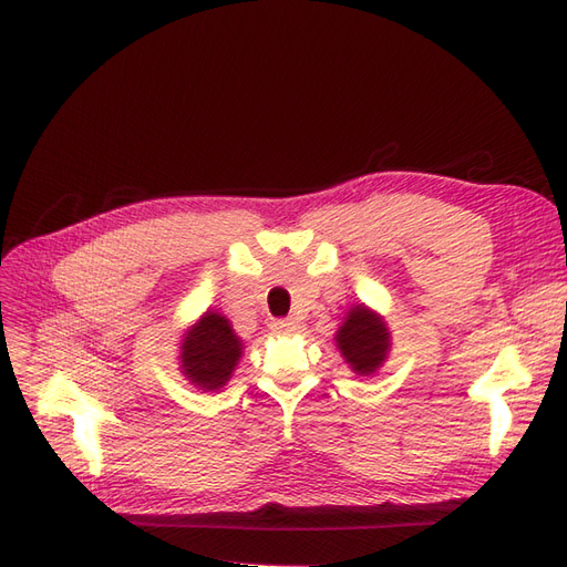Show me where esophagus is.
<instances>
[{
	"mask_svg": "<svg viewBox=\"0 0 567 567\" xmlns=\"http://www.w3.org/2000/svg\"><path fill=\"white\" fill-rule=\"evenodd\" d=\"M271 331H277V333L296 331V319H274L271 321Z\"/></svg>",
	"mask_w": 567,
	"mask_h": 567,
	"instance_id": "34e87169",
	"label": "esophagus"
}]
</instances>
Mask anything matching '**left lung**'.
<instances>
[{
    "instance_id": "obj_1",
    "label": "left lung",
    "mask_w": 567,
    "mask_h": 567,
    "mask_svg": "<svg viewBox=\"0 0 567 567\" xmlns=\"http://www.w3.org/2000/svg\"><path fill=\"white\" fill-rule=\"evenodd\" d=\"M336 346L354 373L371 375L383 367L392 342L383 317L354 305L336 333Z\"/></svg>"
}]
</instances>
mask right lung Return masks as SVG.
<instances>
[{
    "mask_svg": "<svg viewBox=\"0 0 567 567\" xmlns=\"http://www.w3.org/2000/svg\"><path fill=\"white\" fill-rule=\"evenodd\" d=\"M241 350L244 342L234 333L229 319L208 310L184 333L182 373L205 392L219 390L231 379Z\"/></svg>",
    "mask_w": 567,
    "mask_h": 567,
    "instance_id": "obj_1",
    "label": "right lung"
}]
</instances>
